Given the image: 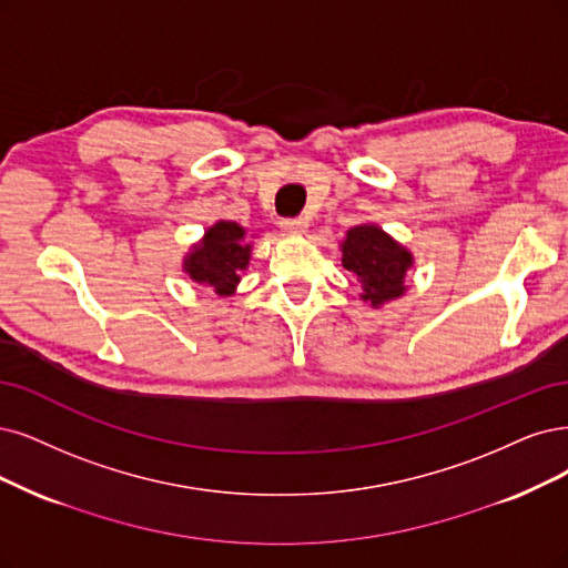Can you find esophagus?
Here are the masks:
<instances>
[{
    "mask_svg": "<svg viewBox=\"0 0 568 568\" xmlns=\"http://www.w3.org/2000/svg\"><path fill=\"white\" fill-rule=\"evenodd\" d=\"M281 226H283L285 234H295V236H297V234H304L308 222H306L304 217H285V220L281 222Z\"/></svg>",
    "mask_w": 568,
    "mask_h": 568,
    "instance_id": "obj_1",
    "label": "esophagus"
}]
</instances>
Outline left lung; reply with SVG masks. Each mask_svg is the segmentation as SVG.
I'll return each instance as SVG.
<instances>
[{
  "mask_svg": "<svg viewBox=\"0 0 568 568\" xmlns=\"http://www.w3.org/2000/svg\"><path fill=\"white\" fill-rule=\"evenodd\" d=\"M344 268L353 271L365 287L363 300L379 306L405 292V273L412 266V255L386 236L379 226H353L344 241Z\"/></svg>",
  "mask_w": 568,
  "mask_h": 568,
  "instance_id": "8db88e82",
  "label": "left lung"
}]
</instances>
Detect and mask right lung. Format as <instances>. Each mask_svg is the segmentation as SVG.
I'll return each mask as SVG.
<instances>
[{
    "label": "right lung",
    "instance_id": "add662e5",
    "mask_svg": "<svg viewBox=\"0 0 568 568\" xmlns=\"http://www.w3.org/2000/svg\"><path fill=\"white\" fill-rule=\"evenodd\" d=\"M247 260L250 245H245L243 226L236 222H217L207 229L203 243L184 260V266L194 281L210 285L217 295H231Z\"/></svg>",
    "mask_w": 568,
    "mask_h": 568
}]
</instances>
